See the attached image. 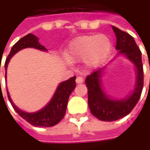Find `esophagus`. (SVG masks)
<instances>
[{
    "label": "esophagus",
    "instance_id": "1",
    "mask_svg": "<svg viewBox=\"0 0 150 150\" xmlns=\"http://www.w3.org/2000/svg\"><path fill=\"white\" fill-rule=\"evenodd\" d=\"M76 83H83V78L82 77H77L76 78Z\"/></svg>",
    "mask_w": 150,
    "mask_h": 150
}]
</instances>
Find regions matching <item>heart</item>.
<instances>
[{"mask_svg":"<svg viewBox=\"0 0 150 150\" xmlns=\"http://www.w3.org/2000/svg\"><path fill=\"white\" fill-rule=\"evenodd\" d=\"M112 50V42L105 34L81 36L68 44L65 56L67 63L83 60L85 66L94 68L104 63Z\"/></svg>","mask_w":150,"mask_h":150,"instance_id":"obj_1","label":"heart"}]
</instances>
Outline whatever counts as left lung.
I'll return each mask as SVG.
<instances>
[{
	"instance_id": "1",
	"label": "left lung",
	"mask_w": 150,
	"mask_h": 150,
	"mask_svg": "<svg viewBox=\"0 0 150 150\" xmlns=\"http://www.w3.org/2000/svg\"><path fill=\"white\" fill-rule=\"evenodd\" d=\"M117 38V56H123L133 63L136 72V81L134 89L129 94L122 98L108 95L103 87L102 78L107 66L99 68L89 76L85 83L88 88V107L93 116L102 121H114L128 115L135 107L140 98L144 86V71L142 64V53L135 41L129 33L123 32L112 26Z\"/></svg>"
}]
</instances>
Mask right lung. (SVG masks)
Here are the masks:
<instances>
[{
	"label": "right lung",
	"instance_id": "obj_1",
	"mask_svg": "<svg viewBox=\"0 0 150 150\" xmlns=\"http://www.w3.org/2000/svg\"><path fill=\"white\" fill-rule=\"evenodd\" d=\"M27 47H33V48H36L40 51H42V52L47 51L45 48V47L42 46L39 43V38L32 33H29L25 37L21 38L20 40L16 43H15L14 46L11 47L10 54L8 55L6 62H5V70H6L5 78L6 79L7 67H8L9 62L11 60V58L19 51L24 49V48H27ZM75 80H76V76L70 78L68 80L60 83L55 91L52 98L48 102V103L46 106H44L42 109L36 111V112H28L20 109L13 103V101L10 96L8 89L6 88L7 96H8L9 101L11 103L15 111L28 123H30L35 127H44V128L52 127V126H54L57 124H58L64 117L69 96L72 93L74 88H76Z\"/></svg>",
	"mask_w": 150,
	"mask_h": 150
}]
</instances>
